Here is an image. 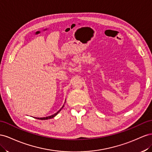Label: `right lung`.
Instances as JSON below:
<instances>
[{
  "label": "right lung",
  "mask_w": 152,
  "mask_h": 152,
  "mask_svg": "<svg viewBox=\"0 0 152 152\" xmlns=\"http://www.w3.org/2000/svg\"><path fill=\"white\" fill-rule=\"evenodd\" d=\"M64 105L61 107V109H60L58 111H57V113H55V114H53V115H51V116H46V117H43V118H37V119H39V120H48V119H50V118H53V117H55L56 115H57L58 113L60 111V110H61L62 108L64 107Z\"/></svg>",
  "instance_id": "obj_1"
}]
</instances>
